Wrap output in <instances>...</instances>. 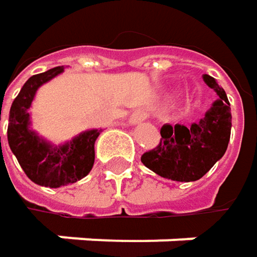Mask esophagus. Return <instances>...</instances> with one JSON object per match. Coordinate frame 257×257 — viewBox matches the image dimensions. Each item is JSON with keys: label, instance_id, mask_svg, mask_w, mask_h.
I'll return each mask as SVG.
<instances>
[{"label": "esophagus", "instance_id": "esophagus-1", "mask_svg": "<svg viewBox=\"0 0 257 257\" xmlns=\"http://www.w3.org/2000/svg\"><path fill=\"white\" fill-rule=\"evenodd\" d=\"M147 119V114L144 113V111H141V110H138V111H134L131 116H129V125H140V123H143L144 120Z\"/></svg>", "mask_w": 257, "mask_h": 257}]
</instances>
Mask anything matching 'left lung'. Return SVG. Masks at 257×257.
Returning <instances> with one entry per match:
<instances>
[{"mask_svg": "<svg viewBox=\"0 0 257 257\" xmlns=\"http://www.w3.org/2000/svg\"><path fill=\"white\" fill-rule=\"evenodd\" d=\"M217 99L202 119L187 126L164 125L161 143L141 156V162L164 179L174 181H196L205 176L222 159L231 138V104L226 92L216 78L202 76Z\"/></svg>", "mask_w": 257, "mask_h": 257, "instance_id": "obj_1", "label": "left lung"}]
</instances>
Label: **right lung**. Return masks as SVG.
<instances>
[{
	"instance_id": "add662e5",
	"label": "right lung",
	"mask_w": 257,
	"mask_h": 257,
	"mask_svg": "<svg viewBox=\"0 0 257 257\" xmlns=\"http://www.w3.org/2000/svg\"><path fill=\"white\" fill-rule=\"evenodd\" d=\"M62 71L64 67H55L28 78L9 114L7 140L13 155L28 179L46 187H61L86 177L93 167L95 141L101 134L99 129H89L65 144L55 146L31 129L29 107L35 92Z\"/></svg>"
}]
</instances>
